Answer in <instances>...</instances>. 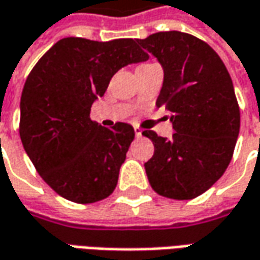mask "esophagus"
Here are the masks:
<instances>
[{
  "label": "esophagus",
  "mask_w": 260,
  "mask_h": 260,
  "mask_svg": "<svg viewBox=\"0 0 260 260\" xmlns=\"http://www.w3.org/2000/svg\"><path fill=\"white\" fill-rule=\"evenodd\" d=\"M134 131H135V135H137V137H141V135H142V129H141L139 126H134Z\"/></svg>",
  "instance_id": "obj_1"
}]
</instances>
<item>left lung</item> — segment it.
<instances>
[{
	"label": "left lung",
	"mask_w": 260,
	"mask_h": 260,
	"mask_svg": "<svg viewBox=\"0 0 260 260\" xmlns=\"http://www.w3.org/2000/svg\"><path fill=\"white\" fill-rule=\"evenodd\" d=\"M164 69L157 106H166L173 138L144 131L154 144L145 162L148 181L167 199L191 200L226 171L240 129L233 82L207 43L181 31H159L138 40Z\"/></svg>",
	"instance_id": "1"
}]
</instances>
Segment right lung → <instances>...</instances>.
Instances as JSON below:
<instances>
[{"label":"right lung","instance_id":"right-lung-1","mask_svg":"<svg viewBox=\"0 0 260 260\" xmlns=\"http://www.w3.org/2000/svg\"><path fill=\"white\" fill-rule=\"evenodd\" d=\"M137 41L61 39L25 80L20 138L41 178L66 200L101 202L118 184L135 132L123 122L105 128L90 108L119 69L148 60Z\"/></svg>","mask_w":260,"mask_h":260}]
</instances>
